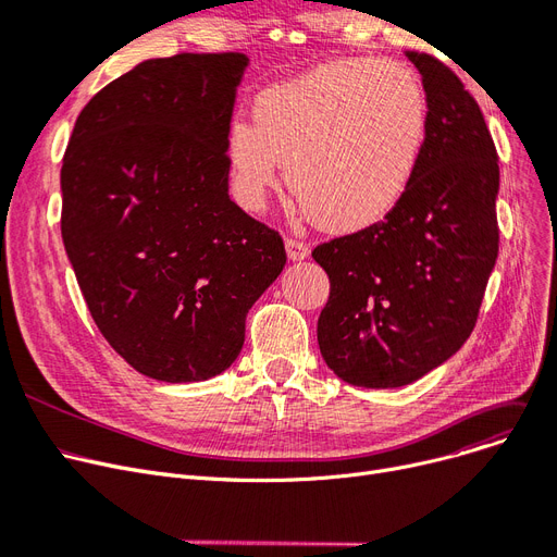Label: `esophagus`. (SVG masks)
<instances>
[{
    "mask_svg": "<svg viewBox=\"0 0 557 557\" xmlns=\"http://www.w3.org/2000/svg\"><path fill=\"white\" fill-rule=\"evenodd\" d=\"M286 257L288 261H302L309 257V246L302 244V240H296V238H286Z\"/></svg>",
    "mask_w": 557,
    "mask_h": 557,
    "instance_id": "esophagus-1",
    "label": "esophagus"
}]
</instances>
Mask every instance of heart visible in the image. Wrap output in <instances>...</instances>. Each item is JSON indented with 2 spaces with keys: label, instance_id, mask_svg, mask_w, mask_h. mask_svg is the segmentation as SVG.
<instances>
[{
  "label": "heart",
  "instance_id": "1",
  "mask_svg": "<svg viewBox=\"0 0 557 557\" xmlns=\"http://www.w3.org/2000/svg\"><path fill=\"white\" fill-rule=\"evenodd\" d=\"M428 140V100L396 61L342 59L263 90L252 125L234 120L225 159L236 200L263 207L280 163L302 213L323 232L355 234L398 209Z\"/></svg>",
  "mask_w": 557,
  "mask_h": 557
}]
</instances>
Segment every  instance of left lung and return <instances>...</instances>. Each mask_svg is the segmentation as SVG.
I'll list each match as a JSON object with an SVG mask.
<instances>
[{
	"label": "left lung",
	"mask_w": 557,
	"mask_h": 557,
	"mask_svg": "<svg viewBox=\"0 0 557 557\" xmlns=\"http://www.w3.org/2000/svg\"><path fill=\"white\" fill-rule=\"evenodd\" d=\"M428 140L398 209L364 232L313 248L330 277L319 317L325 364L367 389L405 386L465 346L498 257V154L478 102L430 54Z\"/></svg>",
	"instance_id": "1"
}]
</instances>
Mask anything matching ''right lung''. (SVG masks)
Returning <instances> with one entry per match:
<instances>
[{
    "label": "right lung",
    "instance_id": "add662e5",
    "mask_svg": "<svg viewBox=\"0 0 557 557\" xmlns=\"http://www.w3.org/2000/svg\"><path fill=\"white\" fill-rule=\"evenodd\" d=\"M248 57L148 59L79 113L61 168V236L95 325L138 373L200 382L244 348L286 263L230 200L225 138Z\"/></svg>",
    "mask_w": 557,
    "mask_h": 557
}]
</instances>
